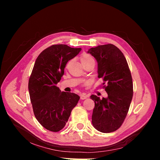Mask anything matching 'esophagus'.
I'll return each instance as SVG.
<instances>
[{
	"instance_id": "esophagus-1",
	"label": "esophagus",
	"mask_w": 160,
	"mask_h": 160,
	"mask_svg": "<svg viewBox=\"0 0 160 160\" xmlns=\"http://www.w3.org/2000/svg\"><path fill=\"white\" fill-rule=\"evenodd\" d=\"M88 98V95H86L85 94H82V95H81V97H80V98H81V100L85 99H87Z\"/></svg>"
}]
</instances>
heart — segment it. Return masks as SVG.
<instances>
[{
    "label": "heart",
    "mask_w": 160,
    "mask_h": 160,
    "mask_svg": "<svg viewBox=\"0 0 160 160\" xmlns=\"http://www.w3.org/2000/svg\"><path fill=\"white\" fill-rule=\"evenodd\" d=\"M80 61L81 62L82 65H85L87 64H89L90 62H95L94 58L92 57L91 55L88 54V53H83L80 57Z\"/></svg>",
    "instance_id": "obj_1"
}]
</instances>
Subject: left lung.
Here are the masks:
<instances>
[{
  "label": "left lung",
  "mask_w": 160,
  "mask_h": 160,
  "mask_svg": "<svg viewBox=\"0 0 160 160\" xmlns=\"http://www.w3.org/2000/svg\"><path fill=\"white\" fill-rule=\"evenodd\" d=\"M88 52L98 61V77L103 79V85L107 83L103 88L108 95L102 99L91 96L95 102L92 124L102 133L113 132L123 123L132 102V74L122 52L112 44L91 48Z\"/></svg>",
  "instance_id": "1"
}]
</instances>
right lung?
Segmentation results:
<instances>
[{
  "label": "right lung",
  "mask_w": 160,
  "mask_h": 160,
  "mask_svg": "<svg viewBox=\"0 0 160 160\" xmlns=\"http://www.w3.org/2000/svg\"><path fill=\"white\" fill-rule=\"evenodd\" d=\"M81 48L53 45L38 56L28 80V91L36 119L43 128L59 132L65 127L79 96L61 92L57 84L64 74L67 62L79 54Z\"/></svg>",
  "instance_id": "right-lung-1"
}]
</instances>
